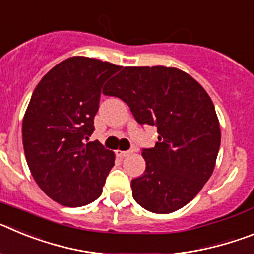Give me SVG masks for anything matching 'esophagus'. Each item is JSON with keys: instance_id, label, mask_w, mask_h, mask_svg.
<instances>
[{"instance_id": "obj_1", "label": "esophagus", "mask_w": 254, "mask_h": 254, "mask_svg": "<svg viewBox=\"0 0 254 254\" xmlns=\"http://www.w3.org/2000/svg\"><path fill=\"white\" fill-rule=\"evenodd\" d=\"M117 156H120V158H126V156H128L131 154V151H122V150H117L116 151Z\"/></svg>"}]
</instances>
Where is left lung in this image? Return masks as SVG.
<instances>
[{"label":"left lung","mask_w":254,"mask_h":254,"mask_svg":"<svg viewBox=\"0 0 254 254\" xmlns=\"http://www.w3.org/2000/svg\"><path fill=\"white\" fill-rule=\"evenodd\" d=\"M140 125L158 127V142L142 150L146 169L132 179L145 210L170 214L190 202L214 172L221 132L214 103L198 82L176 67H125L107 85Z\"/></svg>","instance_id":"left-lung-1"}]
</instances>
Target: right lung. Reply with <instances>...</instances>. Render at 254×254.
Instances as JSON below:
<instances>
[{
    "label": "right lung",
    "mask_w": 254,
    "mask_h": 254,
    "mask_svg": "<svg viewBox=\"0 0 254 254\" xmlns=\"http://www.w3.org/2000/svg\"><path fill=\"white\" fill-rule=\"evenodd\" d=\"M122 68L96 58L73 56L43 76L22 118V145L40 190L67 207H80L102 194L116 155L94 131L102 87Z\"/></svg>",
    "instance_id": "add662e5"
}]
</instances>
